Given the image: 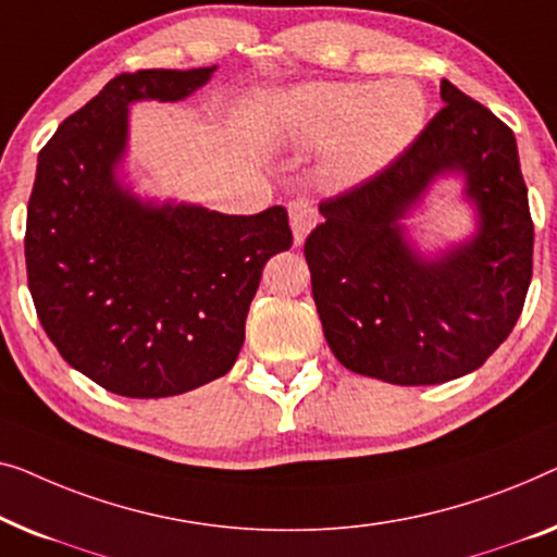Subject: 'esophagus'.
Listing matches in <instances>:
<instances>
[{
	"mask_svg": "<svg viewBox=\"0 0 557 557\" xmlns=\"http://www.w3.org/2000/svg\"><path fill=\"white\" fill-rule=\"evenodd\" d=\"M287 211H289V224H293L295 242L297 245H302L305 237H308L310 230L318 222V211L308 199H293L287 203Z\"/></svg>",
	"mask_w": 557,
	"mask_h": 557,
	"instance_id": "34e87169",
	"label": "esophagus"
}]
</instances>
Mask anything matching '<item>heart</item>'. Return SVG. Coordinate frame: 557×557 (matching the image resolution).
I'll return each instance as SVG.
<instances>
[{
	"label": "heart",
	"instance_id": "heart-1",
	"mask_svg": "<svg viewBox=\"0 0 557 557\" xmlns=\"http://www.w3.org/2000/svg\"><path fill=\"white\" fill-rule=\"evenodd\" d=\"M426 96L413 81H312L280 98V133L295 146H325L341 184H360L396 163L421 136Z\"/></svg>",
	"mask_w": 557,
	"mask_h": 557
}]
</instances>
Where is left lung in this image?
I'll return each instance as SVG.
<instances>
[{"mask_svg":"<svg viewBox=\"0 0 557 557\" xmlns=\"http://www.w3.org/2000/svg\"><path fill=\"white\" fill-rule=\"evenodd\" d=\"M444 108L371 182L318 207L305 242L320 323L348 371L434 386L480 368L520 318L532 277V219L515 133L442 81ZM457 177L475 230L432 248L412 214Z\"/></svg>","mask_w":557,"mask_h":557,"instance_id":"obj_1","label":"left lung"}]
</instances>
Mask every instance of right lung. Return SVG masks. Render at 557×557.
I'll list each match as a JSON object with an SVG mask.
<instances>
[{
    "label": "right lung",
    "mask_w": 557,
    "mask_h": 557,
    "mask_svg": "<svg viewBox=\"0 0 557 557\" xmlns=\"http://www.w3.org/2000/svg\"><path fill=\"white\" fill-rule=\"evenodd\" d=\"M214 70L115 75L37 159L25 234L37 318L60 356L111 394L178 396L230 373L262 268L293 247L282 207L237 216L133 191L131 103H178Z\"/></svg>",
    "instance_id": "add662e5"
}]
</instances>
